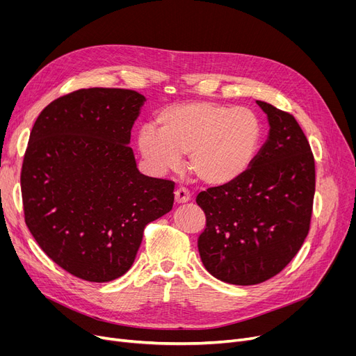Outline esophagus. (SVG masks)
Masks as SVG:
<instances>
[{
    "label": "esophagus",
    "instance_id": "obj_1",
    "mask_svg": "<svg viewBox=\"0 0 356 356\" xmlns=\"http://www.w3.org/2000/svg\"><path fill=\"white\" fill-rule=\"evenodd\" d=\"M175 200H176V203H186V202H189L191 200V193H189V191L188 189H184V188H179L176 192H175Z\"/></svg>",
    "mask_w": 356,
    "mask_h": 356
}]
</instances>
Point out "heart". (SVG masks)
Here are the masks:
<instances>
[{"label": "heart", "instance_id": "b5f03b06", "mask_svg": "<svg viewBox=\"0 0 356 356\" xmlns=\"http://www.w3.org/2000/svg\"><path fill=\"white\" fill-rule=\"evenodd\" d=\"M159 129H138L137 147L153 172L163 175L188 154L191 172L211 186L228 184L244 175L261 140V124L247 108L212 101H191L167 106L157 117Z\"/></svg>", "mask_w": 356, "mask_h": 356}]
</instances>
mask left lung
Here are the masks:
<instances>
[{"label": "left lung", "mask_w": 356, "mask_h": 356, "mask_svg": "<svg viewBox=\"0 0 356 356\" xmlns=\"http://www.w3.org/2000/svg\"><path fill=\"white\" fill-rule=\"evenodd\" d=\"M257 104L270 131L250 168L196 197L207 215L197 239L202 263L236 286L263 283L290 263L309 234L314 197V159L303 129L289 112Z\"/></svg>", "instance_id": "left-lung-1"}]
</instances>
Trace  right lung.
Returning <instances> with one entry per match:
<instances>
[{
	"instance_id": "1",
	"label": "right lung",
	"mask_w": 356,
	"mask_h": 356,
	"mask_svg": "<svg viewBox=\"0 0 356 356\" xmlns=\"http://www.w3.org/2000/svg\"><path fill=\"white\" fill-rule=\"evenodd\" d=\"M145 98L74 90L35 120L22 168L26 223L67 273L105 283L133 266L147 223L170 212L175 183L148 177L128 145Z\"/></svg>"
}]
</instances>
